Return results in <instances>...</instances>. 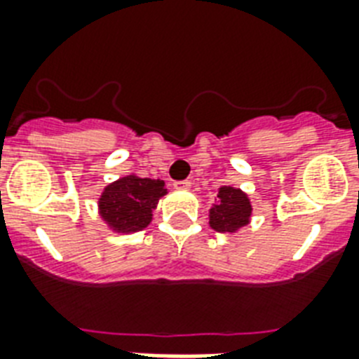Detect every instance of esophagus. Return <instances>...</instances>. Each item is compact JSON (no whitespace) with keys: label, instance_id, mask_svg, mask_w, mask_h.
Returning a JSON list of instances; mask_svg holds the SVG:
<instances>
[{"label":"esophagus","instance_id":"obj_1","mask_svg":"<svg viewBox=\"0 0 359 359\" xmlns=\"http://www.w3.org/2000/svg\"><path fill=\"white\" fill-rule=\"evenodd\" d=\"M175 188H179V190H190L191 188V182L190 180H177V182H173Z\"/></svg>","mask_w":359,"mask_h":359}]
</instances>
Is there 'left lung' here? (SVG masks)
I'll return each instance as SVG.
<instances>
[{"label": "left lung", "instance_id": "1", "mask_svg": "<svg viewBox=\"0 0 359 359\" xmlns=\"http://www.w3.org/2000/svg\"><path fill=\"white\" fill-rule=\"evenodd\" d=\"M251 212L253 208L248 194L233 186H222L218 201L208 210V224L218 233H236L250 224Z\"/></svg>", "mask_w": 359, "mask_h": 359}]
</instances>
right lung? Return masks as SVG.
Here are the masks:
<instances>
[{"mask_svg":"<svg viewBox=\"0 0 359 359\" xmlns=\"http://www.w3.org/2000/svg\"><path fill=\"white\" fill-rule=\"evenodd\" d=\"M165 194L163 180L126 175L104 188L98 197V214L114 233H137L151 224L152 210Z\"/></svg>","mask_w":359,"mask_h":359,"instance_id":"obj_1","label":"right lung"}]
</instances>
